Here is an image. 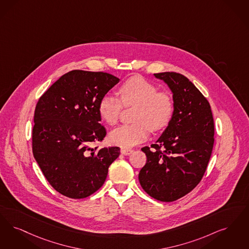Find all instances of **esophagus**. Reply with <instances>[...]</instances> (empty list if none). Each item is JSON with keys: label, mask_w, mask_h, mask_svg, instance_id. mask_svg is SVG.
<instances>
[{"label": "esophagus", "mask_w": 249, "mask_h": 249, "mask_svg": "<svg viewBox=\"0 0 249 249\" xmlns=\"http://www.w3.org/2000/svg\"><path fill=\"white\" fill-rule=\"evenodd\" d=\"M120 152H121V154L124 155V156H129V155H130V154L133 152V150L128 149V148H121Z\"/></svg>", "instance_id": "34e87169"}]
</instances>
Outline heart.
Segmentation results:
<instances>
[{
    "mask_svg": "<svg viewBox=\"0 0 249 249\" xmlns=\"http://www.w3.org/2000/svg\"><path fill=\"white\" fill-rule=\"evenodd\" d=\"M120 98L107 93L98 105L101 119L108 125H115L120 119L122 104L125 107L136 106L132 124L122 125L109 134L113 144L128 148L143 142L149 135L150 129L159 131L166 128L171 120L174 104L168 92L142 77L126 80L119 88Z\"/></svg>",
    "mask_w": 249,
    "mask_h": 249,
    "instance_id": "heart-1",
    "label": "heart"
}]
</instances>
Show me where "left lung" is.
I'll return each instance as SVG.
<instances>
[{"label": "left lung", "instance_id": "1", "mask_svg": "<svg viewBox=\"0 0 249 249\" xmlns=\"http://www.w3.org/2000/svg\"><path fill=\"white\" fill-rule=\"evenodd\" d=\"M154 75L169 86L174 111L152 149L142 148L147 160L139 181L153 198L172 202L203 178L214 144V120L209 101L186 77L176 72Z\"/></svg>", "mask_w": 249, "mask_h": 249}]
</instances>
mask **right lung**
Segmentation results:
<instances>
[{
	"mask_svg": "<svg viewBox=\"0 0 249 249\" xmlns=\"http://www.w3.org/2000/svg\"><path fill=\"white\" fill-rule=\"evenodd\" d=\"M120 82L106 72L72 70L63 75L37 103L32 151L44 177L61 195L85 198L107 179L120 147H92L103 141L98 105Z\"/></svg>",
	"mask_w": 249,
	"mask_h": 249,
	"instance_id": "1",
	"label": "right lung"
}]
</instances>
